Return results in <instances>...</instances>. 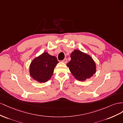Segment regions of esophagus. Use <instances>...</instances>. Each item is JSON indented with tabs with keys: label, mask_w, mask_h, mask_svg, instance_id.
<instances>
[{
	"label": "esophagus",
	"mask_w": 123,
	"mask_h": 123,
	"mask_svg": "<svg viewBox=\"0 0 123 123\" xmlns=\"http://www.w3.org/2000/svg\"><path fill=\"white\" fill-rule=\"evenodd\" d=\"M67 59L66 58H65V59H64V60H63L62 61V62H63V63H66V62H67Z\"/></svg>",
	"instance_id": "esophagus-1"
}]
</instances>
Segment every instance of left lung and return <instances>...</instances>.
Returning <instances> with one entry per match:
<instances>
[{
  "instance_id": "left-lung-1",
  "label": "left lung",
  "mask_w": 123,
  "mask_h": 123,
  "mask_svg": "<svg viewBox=\"0 0 123 123\" xmlns=\"http://www.w3.org/2000/svg\"><path fill=\"white\" fill-rule=\"evenodd\" d=\"M71 60L67 64L73 75L80 81L90 78L96 72L93 59L81 51L75 50L71 55Z\"/></svg>"
}]
</instances>
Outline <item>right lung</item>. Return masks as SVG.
<instances>
[{"label": "right lung", "mask_w": 123, "mask_h": 123, "mask_svg": "<svg viewBox=\"0 0 123 123\" xmlns=\"http://www.w3.org/2000/svg\"><path fill=\"white\" fill-rule=\"evenodd\" d=\"M58 63L57 58L45 52L31 62L30 76L38 82H46L52 76L54 68Z\"/></svg>", "instance_id": "obj_1"}]
</instances>
